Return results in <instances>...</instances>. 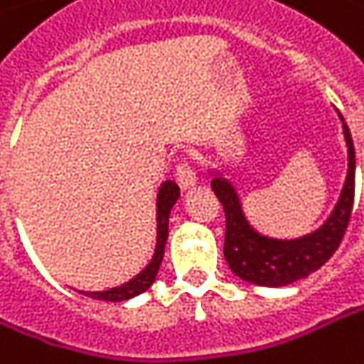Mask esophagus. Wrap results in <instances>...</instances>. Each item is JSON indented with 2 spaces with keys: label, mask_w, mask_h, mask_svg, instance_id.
Instances as JSON below:
<instances>
[{
  "label": "esophagus",
  "mask_w": 364,
  "mask_h": 364,
  "mask_svg": "<svg viewBox=\"0 0 364 364\" xmlns=\"http://www.w3.org/2000/svg\"><path fill=\"white\" fill-rule=\"evenodd\" d=\"M175 181H177V185H179L183 191H185V189H191V187L196 185L198 177H196L193 168H191L187 162L183 161L177 164V171H175Z\"/></svg>",
  "instance_id": "1"
}]
</instances>
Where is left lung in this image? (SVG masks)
<instances>
[{"label": "left lung", "instance_id": "8db88e82", "mask_svg": "<svg viewBox=\"0 0 364 364\" xmlns=\"http://www.w3.org/2000/svg\"><path fill=\"white\" fill-rule=\"evenodd\" d=\"M338 117L342 121L344 139L348 146V173L330 218L309 235H303L299 239H272L257 232L245 218L243 203L235 185L218 171H210L212 189L225 208V259L232 274H237L241 280L269 289L289 287L319 269L342 243L353 212L356 164L350 129L340 113Z\"/></svg>", "mask_w": 364, "mask_h": 364}]
</instances>
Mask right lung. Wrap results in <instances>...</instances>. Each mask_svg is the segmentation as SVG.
Wrapping results in <instances>:
<instances>
[{"mask_svg": "<svg viewBox=\"0 0 364 364\" xmlns=\"http://www.w3.org/2000/svg\"><path fill=\"white\" fill-rule=\"evenodd\" d=\"M179 200V187L175 181H164L159 187L156 193V247H154V255L148 262V266L139 272L138 276H134L129 282H123L121 287L107 290H95V292H86L80 290L86 296H92L97 301H109V303H121L127 299H134L141 292L150 289L156 280L159 267L162 264V255H164V245H166V237H168V216L173 205Z\"/></svg>", "mask_w": 364, "mask_h": 364, "instance_id": "add662e5", "label": "right lung"}]
</instances>
